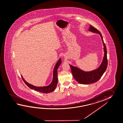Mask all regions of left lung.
Segmentation results:
<instances>
[{
  "mask_svg": "<svg viewBox=\"0 0 123 123\" xmlns=\"http://www.w3.org/2000/svg\"><path fill=\"white\" fill-rule=\"evenodd\" d=\"M89 31L94 33H98L100 36L104 46V55L103 61L100 66L96 70L90 72H85L76 67L69 64L71 68L73 76L76 81L80 84H89L97 82L101 77L107 67V50L105 44L104 43L101 34L98 29L91 25H90Z\"/></svg>",
  "mask_w": 123,
  "mask_h": 123,
  "instance_id": "8db88e82",
  "label": "left lung"
}]
</instances>
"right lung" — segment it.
<instances>
[{
  "label": "right lung",
  "mask_w": 123,
  "mask_h": 123,
  "mask_svg": "<svg viewBox=\"0 0 123 123\" xmlns=\"http://www.w3.org/2000/svg\"><path fill=\"white\" fill-rule=\"evenodd\" d=\"M61 63H62L61 59H60L55 65V68L53 70V81L51 82V83L49 86H44V87H36L32 85L31 84L28 83L25 81L23 77L22 76H21L22 79L24 82H25V83L31 89H34L37 92H41L43 93H48L53 92V91L55 90L58 83V76H57V69L59 66H60Z\"/></svg>",
  "instance_id": "add662e5"
}]
</instances>
